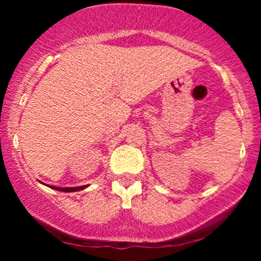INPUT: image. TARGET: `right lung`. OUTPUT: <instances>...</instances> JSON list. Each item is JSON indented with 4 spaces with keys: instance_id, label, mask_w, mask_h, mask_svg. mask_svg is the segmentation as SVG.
<instances>
[{
    "instance_id": "obj_1",
    "label": "right lung",
    "mask_w": 261,
    "mask_h": 261,
    "mask_svg": "<svg viewBox=\"0 0 261 261\" xmlns=\"http://www.w3.org/2000/svg\"><path fill=\"white\" fill-rule=\"evenodd\" d=\"M41 182V181H40ZM41 184H44V182H41ZM49 188L54 189V190H59V191H65V193H73V191H80V190H83V189H86L88 185H82V187H76V188H58V187H53V185H47Z\"/></svg>"
}]
</instances>
